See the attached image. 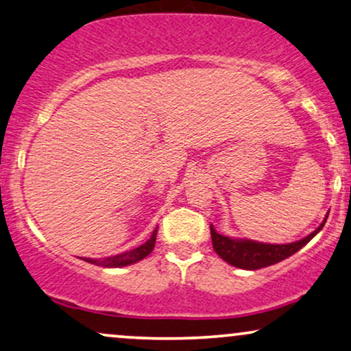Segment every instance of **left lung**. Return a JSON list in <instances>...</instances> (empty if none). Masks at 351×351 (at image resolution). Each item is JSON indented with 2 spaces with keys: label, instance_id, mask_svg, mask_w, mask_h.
<instances>
[{
  "label": "left lung",
  "instance_id": "1",
  "mask_svg": "<svg viewBox=\"0 0 351 351\" xmlns=\"http://www.w3.org/2000/svg\"><path fill=\"white\" fill-rule=\"evenodd\" d=\"M326 219L319 227L314 230L311 234L300 239V241L288 243V245H269V243H257L251 241V239H234L228 238L225 234H220L210 225V237H212V246L217 254H219L225 263L234 265V267L246 269V270H257L267 267V265L277 264L280 261L287 259L296 251H300L304 245H308L316 234L321 232Z\"/></svg>",
  "mask_w": 351,
  "mask_h": 351
}]
</instances>
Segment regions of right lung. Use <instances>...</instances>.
Wrapping results in <instances>:
<instances>
[{"instance_id":"obj_1","label":"right lung","mask_w":351,"mask_h":351,"mask_svg":"<svg viewBox=\"0 0 351 351\" xmlns=\"http://www.w3.org/2000/svg\"><path fill=\"white\" fill-rule=\"evenodd\" d=\"M155 238H157V228L154 230L152 237H150L144 245L136 247V250L126 251L123 252V254H118L113 257H106L104 261H99V259H84V261H87V263L95 264V265H101V267H123V265L139 263L141 259H144V257H147L150 252H152L155 246Z\"/></svg>"}]
</instances>
